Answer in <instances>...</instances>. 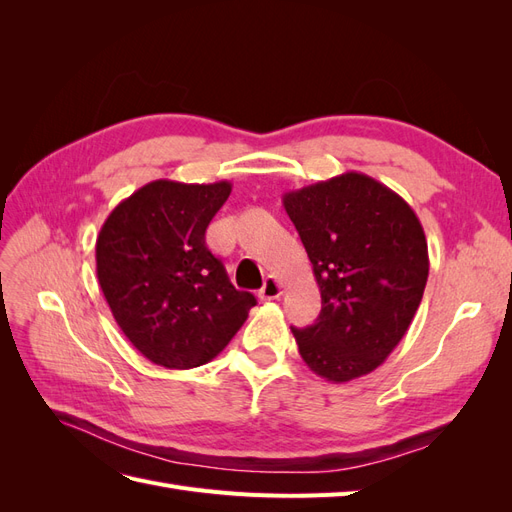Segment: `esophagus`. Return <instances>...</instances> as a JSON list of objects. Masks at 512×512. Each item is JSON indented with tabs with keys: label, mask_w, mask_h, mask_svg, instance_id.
Wrapping results in <instances>:
<instances>
[{
	"label": "esophagus",
	"mask_w": 512,
	"mask_h": 512,
	"mask_svg": "<svg viewBox=\"0 0 512 512\" xmlns=\"http://www.w3.org/2000/svg\"><path fill=\"white\" fill-rule=\"evenodd\" d=\"M282 282L277 280V277H267L265 280V284H262V288H260V292H258V297L262 299V301H273V299H277L282 294Z\"/></svg>",
	"instance_id": "esophagus-1"
}]
</instances>
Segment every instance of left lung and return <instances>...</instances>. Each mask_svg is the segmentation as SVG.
Returning a JSON list of instances; mask_svg holds the SVG:
<instances>
[{
  "label": "left lung",
  "mask_w": 512,
  "mask_h": 512,
  "mask_svg": "<svg viewBox=\"0 0 512 512\" xmlns=\"http://www.w3.org/2000/svg\"><path fill=\"white\" fill-rule=\"evenodd\" d=\"M282 200L322 297L316 324L292 329L301 359L335 384L361 378L386 361L421 305L423 226L397 192L354 170Z\"/></svg>",
  "instance_id": "left-lung-1"
}]
</instances>
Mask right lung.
<instances>
[{"label":"right lung","mask_w":512,"mask_h":512,"mask_svg":"<svg viewBox=\"0 0 512 512\" xmlns=\"http://www.w3.org/2000/svg\"><path fill=\"white\" fill-rule=\"evenodd\" d=\"M230 181L143 185L111 211L96 241V273L113 318L151 363L192 369L215 359L256 305L230 284L205 230Z\"/></svg>","instance_id":"obj_1"}]
</instances>
